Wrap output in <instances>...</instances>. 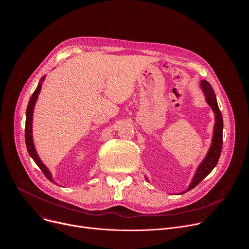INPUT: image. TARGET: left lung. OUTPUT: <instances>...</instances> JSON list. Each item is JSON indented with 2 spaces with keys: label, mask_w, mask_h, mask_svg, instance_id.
<instances>
[{
  "label": "left lung",
  "mask_w": 249,
  "mask_h": 249,
  "mask_svg": "<svg viewBox=\"0 0 249 249\" xmlns=\"http://www.w3.org/2000/svg\"><path fill=\"white\" fill-rule=\"evenodd\" d=\"M200 87L205 93L206 100L208 104L211 106V108L213 109L215 113V125H214V133H213V138H212V144L211 147L208 151L207 156L203 160V161L200 163L198 166L195 175L192 179V182L189 184L188 188L183 191L180 194H184L187 191H190L194 187H196L205 177L214 169V167L217 165L222 148H223V116L221 113V110L219 108V105L217 102L216 94L214 92V89H213L212 86L209 84V82L203 80L201 81Z\"/></svg>",
  "instance_id": "1"
}]
</instances>
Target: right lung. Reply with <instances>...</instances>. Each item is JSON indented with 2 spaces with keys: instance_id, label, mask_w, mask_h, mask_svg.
Instances as JSON below:
<instances>
[{
  "instance_id": "obj_1",
  "label": "right lung",
  "mask_w": 249,
  "mask_h": 249,
  "mask_svg": "<svg viewBox=\"0 0 249 249\" xmlns=\"http://www.w3.org/2000/svg\"><path fill=\"white\" fill-rule=\"evenodd\" d=\"M45 77H42L36 89L34 90V92L32 93L28 105H27V108H26V119H25V144H26V149L27 152L29 154V156L32 158V160H34V162L37 164V166L42 170V172L44 173V175L46 176V178L49 179L51 182L55 181L53 180V177L52 174L50 173L49 169L45 166V164L41 161V160L39 159L36 150H35L34 144H33V139H32V116H33V109H34V106H35V102H36L37 98H38V94L40 92L41 89V86H42V82L44 81Z\"/></svg>"
}]
</instances>
